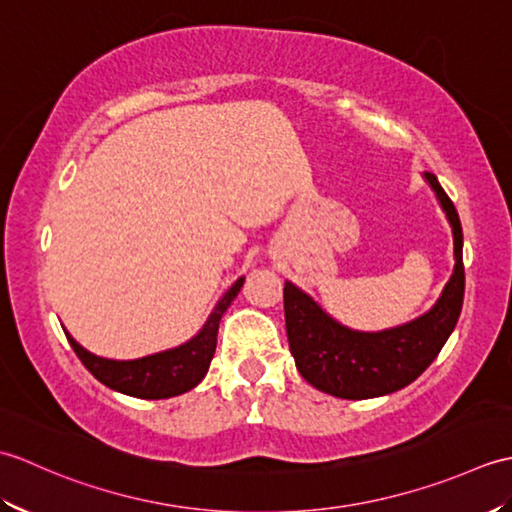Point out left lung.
Returning <instances> with one entry per match:
<instances>
[{
	"label": "left lung",
	"instance_id": "left-lung-1",
	"mask_svg": "<svg viewBox=\"0 0 512 512\" xmlns=\"http://www.w3.org/2000/svg\"><path fill=\"white\" fill-rule=\"evenodd\" d=\"M424 180L451 224L455 259L449 281L427 312L396 328L361 332L330 317L308 292L286 281L284 312L290 352L299 374L325 394L347 400L394 394L433 363L458 323L464 299L462 224L438 178L424 171Z\"/></svg>",
	"mask_w": 512,
	"mask_h": 512
}]
</instances>
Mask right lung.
I'll use <instances>...</instances> for the list:
<instances>
[{"label": "right lung", "mask_w": 512, "mask_h": 512, "mask_svg": "<svg viewBox=\"0 0 512 512\" xmlns=\"http://www.w3.org/2000/svg\"><path fill=\"white\" fill-rule=\"evenodd\" d=\"M244 286V277H239L235 284L228 288L222 299L215 303L209 319L204 321L200 332L191 336L187 343L171 347L165 352H156L134 361H114V358H103L85 350L81 343L72 339L68 330H63L72 350L81 358V363L88 367V372L101 380L105 387L121 391L125 396L145 398V400H162L171 396H180L184 391L193 389L209 372L213 361L217 330L226 308L231 306L237 297L239 288Z\"/></svg>", "instance_id": "obj_1"}]
</instances>
